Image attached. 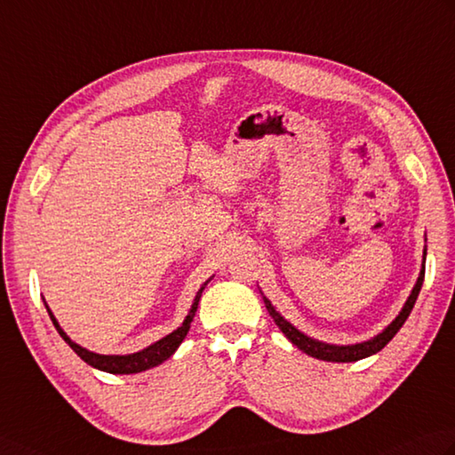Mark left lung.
I'll return each instance as SVG.
<instances>
[{
    "instance_id": "obj_1",
    "label": "left lung",
    "mask_w": 455,
    "mask_h": 455,
    "mask_svg": "<svg viewBox=\"0 0 455 455\" xmlns=\"http://www.w3.org/2000/svg\"><path fill=\"white\" fill-rule=\"evenodd\" d=\"M425 256H427V251H425ZM422 281H425V266H422V271H420V275H419V279H417L415 289H413V292H411V297L407 299V302H405V306H403V310L399 312L397 318H395L392 323H389L382 333L376 335L374 339L364 341V343H356V345H347V347L327 345V343L312 339V337L304 335L302 331L297 330V327L291 325L287 320H284L283 315H281L275 308H273L271 302H269L266 297H263V302H266V308H267L271 318L275 320V323L279 325V330H281L284 335H287V339H289L292 345H297L302 353L310 355V356H314V358H320V361H330V363H355V361H361V358L371 356V355H374V353H378V351H382V348H384L389 341L394 339L395 333L401 330V325H403L405 320L409 318L411 310H413V306H415L417 297H419V292H420V287H422Z\"/></svg>"
}]
</instances>
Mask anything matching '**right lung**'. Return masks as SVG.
Returning a JSON list of instances; mask_svg holds the SVG:
<instances>
[{
    "instance_id": "right-lung-1",
    "label": "right lung",
    "mask_w": 455,
    "mask_h": 455,
    "mask_svg": "<svg viewBox=\"0 0 455 455\" xmlns=\"http://www.w3.org/2000/svg\"><path fill=\"white\" fill-rule=\"evenodd\" d=\"M207 283L209 281H205L202 284V289L197 291L196 300L192 304V310H189L184 323L180 325L176 331H172L171 335L163 337L161 341H156L155 345L147 347V348H143V351L133 353V355H97V353H91V351H87V348H83L77 343H73L69 337L63 333V330L58 325L56 318H54V315H52L50 310H48V314H50L52 323L56 325L58 333L63 337V341H66L73 348V351H76L83 358L84 363L94 366V368H99V371L110 372V374H137V372L149 371V368H153V366H158L161 363H164L166 358H171L174 355V351L180 347V343L184 341V337L189 331V323H192V320H194L199 299H202V292L207 287ZM46 308H48V306H46Z\"/></svg>"
}]
</instances>
